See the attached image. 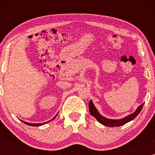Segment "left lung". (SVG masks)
<instances>
[{
  "instance_id": "obj_1",
  "label": "left lung",
  "mask_w": 155,
  "mask_h": 155,
  "mask_svg": "<svg viewBox=\"0 0 155 155\" xmlns=\"http://www.w3.org/2000/svg\"><path fill=\"white\" fill-rule=\"evenodd\" d=\"M144 104L139 106L137 108V109L135 110V112H133V114H130V115L126 116V117L120 118V119H110V118H107L101 115L99 113L98 110L97 109V108L95 107L94 104H93L92 101L90 100L89 102V110H90V113L91 115L96 118L98 121L101 124L104 125L105 126H109V127H118L123 126V125L127 124V123L130 122V120L134 119L136 116L140 114V112L141 111L142 109H143Z\"/></svg>"
}]
</instances>
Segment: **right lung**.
<instances>
[{
  "label": "right lung",
  "instance_id": "obj_1",
  "mask_svg": "<svg viewBox=\"0 0 155 155\" xmlns=\"http://www.w3.org/2000/svg\"><path fill=\"white\" fill-rule=\"evenodd\" d=\"M58 114H56V116H54V118H52L51 120H50L49 121H51V120H54L55 118L57 116V115H58ZM49 121H47V122H45V123H42V124H31V123H28V122H26V121H23V120H22V122H23L24 123V124H25L26 125H28V126H42V125H44L45 124H46V123H48Z\"/></svg>",
  "mask_w": 155,
  "mask_h": 155
}]
</instances>
